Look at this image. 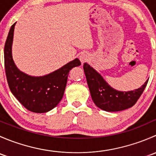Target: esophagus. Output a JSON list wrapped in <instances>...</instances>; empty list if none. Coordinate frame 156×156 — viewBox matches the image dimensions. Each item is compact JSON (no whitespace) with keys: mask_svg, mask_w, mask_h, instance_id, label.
I'll return each instance as SVG.
<instances>
[{"mask_svg":"<svg viewBox=\"0 0 156 156\" xmlns=\"http://www.w3.org/2000/svg\"><path fill=\"white\" fill-rule=\"evenodd\" d=\"M90 54L87 52H84V53H81V55L79 56V59L80 60H81V63H84V62H87L88 60L90 59Z\"/></svg>","mask_w":156,"mask_h":156,"instance_id":"34e87169","label":"esophagus"}]
</instances>
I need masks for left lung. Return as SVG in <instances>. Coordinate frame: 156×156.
Wrapping results in <instances>:
<instances>
[{"label":"left lung","mask_w":156,"mask_h":156,"mask_svg":"<svg viewBox=\"0 0 156 156\" xmlns=\"http://www.w3.org/2000/svg\"><path fill=\"white\" fill-rule=\"evenodd\" d=\"M84 71L91 98L96 106L106 112H119L132 107L146 88L149 79L138 89L130 91H119L108 85L99 72L87 62Z\"/></svg>","instance_id":"1"}]
</instances>
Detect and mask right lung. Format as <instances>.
I'll use <instances>...</instances> for the list:
<instances>
[{
  "label": "right lung",
  "instance_id": "obj_1",
  "mask_svg": "<svg viewBox=\"0 0 156 156\" xmlns=\"http://www.w3.org/2000/svg\"><path fill=\"white\" fill-rule=\"evenodd\" d=\"M11 26L4 46V66L10 91L29 111L44 113L56 107L63 97L69 71L79 66L78 58L44 76H31L16 67L12 56L14 27Z\"/></svg>",
  "mask_w": 156,
  "mask_h": 156
}]
</instances>
